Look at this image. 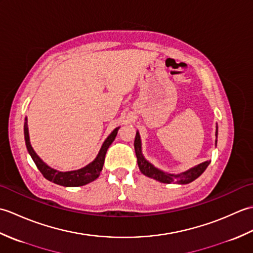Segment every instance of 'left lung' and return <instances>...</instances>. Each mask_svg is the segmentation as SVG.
I'll return each instance as SVG.
<instances>
[{
  "label": "left lung",
  "instance_id": "left-lung-1",
  "mask_svg": "<svg viewBox=\"0 0 253 253\" xmlns=\"http://www.w3.org/2000/svg\"><path fill=\"white\" fill-rule=\"evenodd\" d=\"M216 138H217V129H216ZM135 151H136V157H137V163L139 169H140L141 173L148 177H151L153 179H157L161 182H164V184H170V182H177V184H189V182L197 179L199 176H200L206 169L210 164L209 162H204L197 165L196 168H193L189 170L184 171V173H180L178 175H173V174H168L164 173V171L158 169L155 166H153L151 163H149L148 161L143 158L141 153V141H140V136H139V132L137 131L136 138H135Z\"/></svg>",
  "mask_w": 253,
  "mask_h": 253
}]
</instances>
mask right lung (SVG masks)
Listing matches in <instances>:
<instances>
[{
	"instance_id": "1",
	"label": "right lung",
	"mask_w": 253,
	"mask_h": 253,
	"mask_svg": "<svg viewBox=\"0 0 253 253\" xmlns=\"http://www.w3.org/2000/svg\"><path fill=\"white\" fill-rule=\"evenodd\" d=\"M117 130L118 128L113 130L111 135L106 138V140L104 141L103 146H102L100 150L98 157L95 158V160L92 163H90L85 166V168L77 169V170L58 171L54 169L50 168V166H47L43 161L38 157L37 153L34 151V149H32L29 141V132H28V125H27V118L25 120V125H24L26 147H27V150H28L29 154L31 155L32 160H34L35 164L37 165L38 169L41 171V174L43 175L44 178H46L47 180L64 187L84 186L85 184H89L90 181L98 178L102 170V168H103L107 149H109V147L111 146V143L114 141V139L117 135Z\"/></svg>"
}]
</instances>
